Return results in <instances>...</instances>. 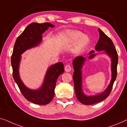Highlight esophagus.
<instances>
[{
    "label": "esophagus",
    "mask_w": 127,
    "mask_h": 127,
    "mask_svg": "<svg viewBox=\"0 0 127 127\" xmlns=\"http://www.w3.org/2000/svg\"><path fill=\"white\" fill-rule=\"evenodd\" d=\"M64 69L65 72H69L71 70V67L69 65H66L64 67Z\"/></svg>",
    "instance_id": "34e87169"
}]
</instances>
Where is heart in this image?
I'll use <instances>...</instances> for the list:
<instances>
[{
	"label": "heart",
	"mask_w": 127,
	"mask_h": 127,
	"mask_svg": "<svg viewBox=\"0 0 127 127\" xmlns=\"http://www.w3.org/2000/svg\"><path fill=\"white\" fill-rule=\"evenodd\" d=\"M63 40L67 44H73L71 49L72 54L75 55H79L86 48L89 43L87 36L83 35L78 31H70L64 33L62 36Z\"/></svg>",
	"instance_id": "obj_1"
}]
</instances>
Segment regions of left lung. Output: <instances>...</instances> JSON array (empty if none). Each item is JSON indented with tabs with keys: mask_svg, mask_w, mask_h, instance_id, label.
Listing matches in <instances>:
<instances>
[{
	"mask_svg": "<svg viewBox=\"0 0 127 127\" xmlns=\"http://www.w3.org/2000/svg\"><path fill=\"white\" fill-rule=\"evenodd\" d=\"M100 37L97 44L95 45V50L97 52L101 51L100 54H105L110 58L111 62V79L108 86L105 90L101 93L94 95H87L83 91V68L87 59L91 60L99 55L94 51L89 53L88 57L77 56L72 62L74 69L73 79L74 83L75 94L77 99L81 103L84 105H92L99 103L105 100L110 94L113 83L116 80L117 76V66L118 63V53L115 49L114 44L110 38H109L100 29H98Z\"/></svg>",
	"mask_w": 127,
	"mask_h": 127,
	"instance_id": "8db88e82",
	"label": "left lung"
}]
</instances>
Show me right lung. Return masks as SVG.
<instances>
[{"instance_id": "add662e5", "label": "right lung", "mask_w": 127, "mask_h": 127, "mask_svg": "<svg viewBox=\"0 0 127 127\" xmlns=\"http://www.w3.org/2000/svg\"><path fill=\"white\" fill-rule=\"evenodd\" d=\"M55 27L50 23H32L29 24L17 38L11 56L13 77L15 83L24 97L36 104L45 105L51 101L55 95L57 79L64 72V65L62 62L51 65L47 68L41 86L37 89H31L24 84L20 76L22 55L27 50L39 46L42 43L43 33L50 27Z\"/></svg>"}]
</instances>
